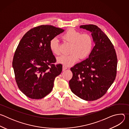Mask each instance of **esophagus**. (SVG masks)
Here are the masks:
<instances>
[{
  "mask_svg": "<svg viewBox=\"0 0 129 129\" xmlns=\"http://www.w3.org/2000/svg\"><path fill=\"white\" fill-rule=\"evenodd\" d=\"M67 69V67L66 66L63 65V69H62L63 71H64V70H65L66 69Z\"/></svg>",
  "mask_w": 129,
  "mask_h": 129,
  "instance_id": "34e87169",
  "label": "esophagus"
}]
</instances>
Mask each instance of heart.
Returning a JSON list of instances; mask_svg holds the SVG:
<instances>
[{"label": "heart", "mask_w": 129, "mask_h": 129, "mask_svg": "<svg viewBox=\"0 0 129 129\" xmlns=\"http://www.w3.org/2000/svg\"><path fill=\"white\" fill-rule=\"evenodd\" d=\"M62 39L71 44L68 55H62L59 57V63L66 66L73 65L80 59H84L89 56L93 49V40L92 36L87 33L81 32L73 28L68 29L62 36ZM49 47L55 55H60V43L58 39L54 37L49 41Z\"/></svg>", "instance_id": "heart-1"}]
</instances>
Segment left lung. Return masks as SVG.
I'll use <instances>...</instances> for the list:
<instances>
[{
    "label": "left lung",
    "instance_id": "8db88e82",
    "mask_svg": "<svg viewBox=\"0 0 129 129\" xmlns=\"http://www.w3.org/2000/svg\"><path fill=\"white\" fill-rule=\"evenodd\" d=\"M80 27L92 33L95 46L88 58L71 68L73 76L69 84L77 96L92 101L104 95L114 82L117 58L113 44L98 26L88 24Z\"/></svg>",
    "mask_w": 129,
    "mask_h": 129
}]
</instances>
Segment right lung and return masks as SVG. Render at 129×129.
<instances>
[{"label": "right lung", "instance_id": "add662e5", "mask_svg": "<svg viewBox=\"0 0 129 129\" xmlns=\"http://www.w3.org/2000/svg\"><path fill=\"white\" fill-rule=\"evenodd\" d=\"M64 29L41 25L29 30L18 44L12 65L17 86L31 99H41L51 91L55 78L62 72V65L56 59L49 41Z\"/></svg>", "mask_w": 129, "mask_h": 129}]
</instances>
